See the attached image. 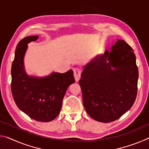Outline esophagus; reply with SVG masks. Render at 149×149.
I'll list each match as a JSON object with an SVG mask.
<instances>
[{
  "mask_svg": "<svg viewBox=\"0 0 149 149\" xmlns=\"http://www.w3.org/2000/svg\"><path fill=\"white\" fill-rule=\"evenodd\" d=\"M81 71L79 68H75L74 70V75L75 81H78L80 79V77H81Z\"/></svg>",
  "mask_w": 149,
  "mask_h": 149,
  "instance_id": "esophagus-1",
  "label": "esophagus"
}]
</instances>
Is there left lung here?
I'll list each match as a JSON object with an SVG mask.
<instances>
[{
  "mask_svg": "<svg viewBox=\"0 0 149 149\" xmlns=\"http://www.w3.org/2000/svg\"><path fill=\"white\" fill-rule=\"evenodd\" d=\"M81 77L79 84L85 109L95 121H115L136 100L139 78L136 56L123 40H117L110 51L89 61Z\"/></svg>",
  "mask_w": 149,
  "mask_h": 149,
  "instance_id": "8db88e82",
  "label": "left lung"
}]
</instances>
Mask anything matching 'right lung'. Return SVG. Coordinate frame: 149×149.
Listing matches in <instances>:
<instances>
[{
    "label": "right lung",
    "mask_w": 149,
    "mask_h": 149,
    "mask_svg": "<svg viewBox=\"0 0 149 149\" xmlns=\"http://www.w3.org/2000/svg\"><path fill=\"white\" fill-rule=\"evenodd\" d=\"M38 36H27L18 42L11 68V91L16 105L30 118L40 122L54 120L60 113L68 87L75 82L74 72H54L44 77L28 75L25 70L28 44Z\"/></svg>",
    "instance_id": "right-lung-1"
}]
</instances>
